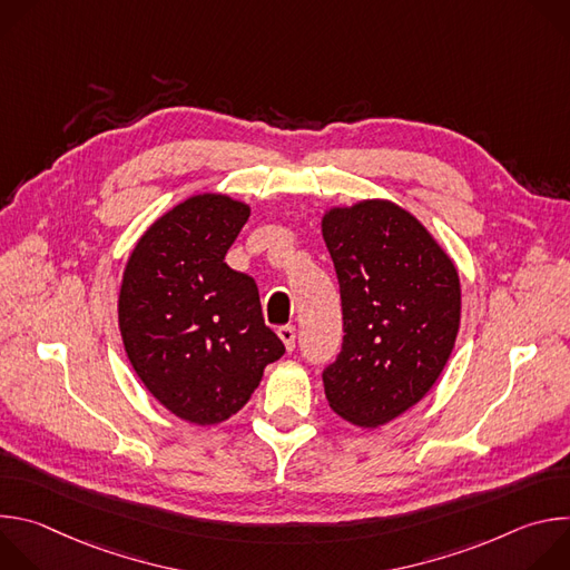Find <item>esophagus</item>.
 Masks as SVG:
<instances>
[{
    "label": "esophagus",
    "mask_w": 570,
    "mask_h": 570,
    "mask_svg": "<svg viewBox=\"0 0 570 570\" xmlns=\"http://www.w3.org/2000/svg\"><path fill=\"white\" fill-rule=\"evenodd\" d=\"M277 334H279L284 347H286L288 352H293V350H295V327H291V324H286V327H279Z\"/></svg>",
    "instance_id": "obj_1"
}]
</instances>
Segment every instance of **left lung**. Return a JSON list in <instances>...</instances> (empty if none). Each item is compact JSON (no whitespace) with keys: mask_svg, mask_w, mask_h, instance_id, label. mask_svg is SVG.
Instances as JSON below:
<instances>
[{"mask_svg":"<svg viewBox=\"0 0 570 570\" xmlns=\"http://www.w3.org/2000/svg\"><path fill=\"white\" fill-rule=\"evenodd\" d=\"M343 302V350L322 372L332 411L361 429L403 415L440 379L460 330V277L431 232L390 200L322 216Z\"/></svg>","mask_w":570,"mask_h":570,"instance_id":"obj_1","label":"left lung"}]
</instances>
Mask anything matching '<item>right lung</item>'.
I'll return each instance as SVG.
<instances>
[{
  "instance_id": "obj_1",
  "label": "right lung",
  "mask_w": 570,
  "mask_h": 570,
  "mask_svg": "<svg viewBox=\"0 0 570 570\" xmlns=\"http://www.w3.org/2000/svg\"><path fill=\"white\" fill-rule=\"evenodd\" d=\"M250 207L198 194L137 240L119 291V330L146 390L176 417L212 426L248 403L284 343L266 327L259 288L225 255Z\"/></svg>"
}]
</instances>
